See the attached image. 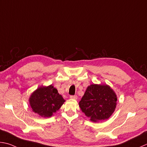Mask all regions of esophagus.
<instances>
[{
	"instance_id": "34e87169",
	"label": "esophagus",
	"mask_w": 147,
	"mask_h": 147,
	"mask_svg": "<svg viewBox=\"0 0 147 147\" xmlns=\"http://www.w3.org/2000/svg\"><path fill=\"white\" fill-rule=\"evenodd\" d=\"M70 98L73 100H77V95H72L70 96Z\"/></svg>"
}]
</instances>
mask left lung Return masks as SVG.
<instances>
[{
	"label": "left lung",
	"instance_id": "left-lung-1",
	"mask_svg": "<svg viewBox=\"0 0 147 147\" xmlns=\"http://www.w3.org/2000/svg\"><path fill=\"white\" fill-rule=\"evenodd\" d=\"M117 98L109 85L93 84L88 86L79 106L91 121L98 122L112 115L117 107Z\"/></svg>",
	"mask_w": 147,
	"mask_h": 147
}]
</instances>
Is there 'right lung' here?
I'll list each match as a JSON object with an SVG mask.
<instances>
[{
  "instance_id": "right-lung-1",
  "label": "right lung",
  "mask_w": 147,
  "mask_h": 147,
  "mask_svg": "<svg viewBox=\"0 0 147 147\" xmlns=\"http://www.w3.org/2000/svg\"><path fill=\"white\" fill-rule=\"evenodd\" d=\"M29 102L33 112L41 117L49 118L60 109L65 100L51 84L38 87L30 95Z\"/></svg>"
}]
</instances>
